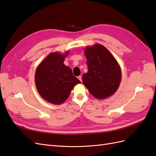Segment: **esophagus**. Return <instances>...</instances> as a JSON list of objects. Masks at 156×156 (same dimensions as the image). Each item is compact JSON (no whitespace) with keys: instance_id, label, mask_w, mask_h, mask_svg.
<instances>
[{"instance_id":"1","label":"esophagus","mask_w":156,"mask_h":156,"mask_svg":"<svg viewBox=\"0 0 156 156\" xmlns=\"http://www.w3.org/2000/svg\"><path fill=\"white\" fill-rule=\"evenodd\" d=\"M77 78L79 79V80L80 81L82 82V77L81 76V75H80V76H78V77H77Z\"/></svg>"}]
</instances>
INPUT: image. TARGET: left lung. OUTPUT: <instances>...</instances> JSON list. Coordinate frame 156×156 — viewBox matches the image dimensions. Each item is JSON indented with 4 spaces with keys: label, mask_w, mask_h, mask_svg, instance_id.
Returning a JSON list of instances; mask_svg holds the SVG:
<instances>
[{
    "label": "left lung",
    "mask_w": 156,
    "mask_h": 156,
    "mask_svg": "<svg viewBox=\"0 0 156 156\" xmlns=\"http://www.w3.org/2000/svg\"><path fill=\"white\" fill-rule=\"evenodd\" d=\"M88 72L83 82L89 92L98 99H105L114 94L121 81V70L114 56L100 44L85 49Z\"/></svg>",
    "instance_id": "obj_1"
}]
</instances>
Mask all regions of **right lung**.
<instances>
[{
	"label": "right lung",
	"instance_id": "obj_1",
	"mask_svg": "<svg viewBox=\"0 0 156 156\" xmlns=\"http://www.w3.org/2000/svg\"><path fill=\"white\" fill-rule=\"evenodd\" d=\"M65 55L49 54L37 68L35 83L40 96L53 104H61L67 100L75 84L81 83L73 76L72 70L64 64Z\"/></svg>",
	"mask_w": 156,
	"mask_h": 156
}]
</instances>
